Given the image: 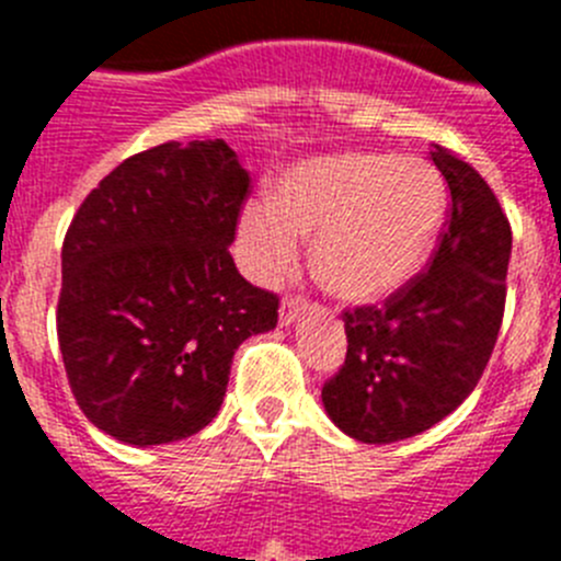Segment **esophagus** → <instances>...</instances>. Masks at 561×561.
Here are the masks:
<instances>
[{"label":"esophagus","instance_id":"obj_1","mask_svg":"<svg viewBox=\"0 0 561 561\" xmlns=\"http://www.w3.org/2000/svg\"><path fill=\"white\" fill-rule=\"evenodd\" d=\"M300 311H304V297H286L280 304V325L295 323Z\"/></svg>","mask_w":561,"mask_h":561}]
</instances>
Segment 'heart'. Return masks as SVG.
Wrapping results in <instances>:
<instances>
[{
	"label": "heart",
	"mask_w": 561,
	"mask_h": 561,
	"mask_svg": "<svg viewBox=\"0 0 561 561\" xmlns=\"http://www.w3.org/2000/svg\"><path fill=\"white\" fill-rule=\"evenodd\" d=\"M444 219V180L419 157L348 151L295 165L275 199L250 202L238 244L257 284H277L314 238L311 264L329 295L379 304L419 275Z\"/></svg>",
	"instance_id": "heart-1"
}]
</instances>
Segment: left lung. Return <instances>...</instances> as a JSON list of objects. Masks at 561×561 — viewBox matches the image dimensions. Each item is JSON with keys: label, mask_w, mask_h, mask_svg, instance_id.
<instances>
[{"label": "left lung", "mask_w": 561, "mask_h": 561, "mask_svg": "<svg viewBox=\"0 0 561 561\" xmlns=\"http://www.w3.org/2000/svg\"><path fill=\"white\" fill-rule=\"evenodd\" d=\"M453 207L427 272L385 306L345 311L348 354L325 381L329 419L362 444H393L447 419L472 393L497 342L512 227L492 187L433 146Z\"/></svg>", "instance_id": "obj_1"}]
</instances>
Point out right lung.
<instances>
[{"instance_id":"1","label":"right lung","mask_w":561,"mask_h":561,"mask_svg":"<svg viewBox=\"0 0 561 561\" xmlns=\"http://www.w3.org/2000/svg\"><path fill=\"white\" fill-rule=\"evenodd\" d=\"M250 173L225 140L162 142L103 176L61 250L58 345L98 430L131 447L207 427L232 354L272 331L277 297L247 284L230 244Z\"/></svg>"}]
</instances>
